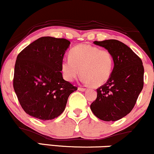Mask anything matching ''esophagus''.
Segmentation results:
<instances>
[{
	"label": "esophagus",
	"instance_id": "esophagus-1",
	"mask_svg": "<svg viewBox=\"0 0 154 154\" xmlns=\"http://www.w3.org/2000/svg\"><path fill=\"white\" fill-rule=\"evenodd\" d=\"M78 90L80 91H85L86 90V88H82V87H79Z\"/></svg>",
	"mask_w": 154,
	"mask_h": 154
}]
</instances>
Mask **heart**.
<instances>
[{"instance_id": "heart-1", "label": "heart", "mask_w": 154, "mask_h": 154, "mask_svg": "<svg viewBox=\"0 0 154 154\" xmlns=\"http://www.w3.org/2000/svg\"><path fill=\"white\" fill-rule=\"evenodd\" d=\"M113 64V56L108 50L79 45L71 50L69 58L62 60L60 69L63 79L68 82H72L81 72L84 82L99 86L109 79Z\"/></svg>"}]
</instances>
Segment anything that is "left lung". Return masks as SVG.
<instances>
[{
    "label": "left lung",
    "instance_id": "obj_1",
    "mask_svg": "<svg viewBox=\"0 0 154 154\" xmlns=\"http://www.w3.org/2000/svg\"><path fill=\"white\" fill-rule=\"evenodd\" d=\"M112 53L114 68L109 79L97 91L91 104L93 113L104 121H116L132 110L144 84L141 58L127 45L116 39L95 41Z\"/></svg>",
    "mask_w": 154,
    "mask_h": 154
}]
</instances>
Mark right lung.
Returning <instances> with one entry per match:
<instances>
[{
  "label": "right lung",
  "mask_w": 154,
  "mask_h": 154,
  "mask_svg": "<svg viewBox=\"0 0 154 154\" xmlns=\"http://www.w3.org/2000/svg\"><path fill=\"white\" fill-rule=\"evenodd\" d=\"M70 42L44 36L18 54L13 87L27 114L43 120L58 117L77 87L63 80L60 64Z\"/></svg>",
  "instance_id": "right-lung-1"
}]
</instances>
